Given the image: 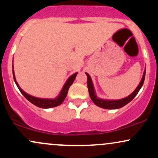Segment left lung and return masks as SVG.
I'll return each instance as SVG.
<instances>
[{
    "mask_svg": "<svg viewBox=\"0 0 158 158\" xmlns=\"http://www.w3.org/2000/svg\"><path fill=\"white\" fill-rule=\"evenodd\" d=\"M86 73L87 77H88L87 85H88V92H89L90 97L91 98L92 101L94 102V104L97 105V106L100 107V108H105V109H117V108H122V107L125 106L126 105L128 104V102H131L132 99L135 97V96L138 94L139 90H140L141 88H142L143 83H144L145 76H146V70H145L144 73H143L142 79H141L140 82H139V85L137 86V88H136L135 91H134L131 95L128 96V97L123 98L122 99H119V100H104V99H101L97 98L95 94L93 83H92L91 79H90L89 74L87 73Z\"/></svg>",
    "mask_w": 158,
    "mask_h": 158,
    "instance_id": "8db88e82",
    "label": "left lung"
}]
</instances>
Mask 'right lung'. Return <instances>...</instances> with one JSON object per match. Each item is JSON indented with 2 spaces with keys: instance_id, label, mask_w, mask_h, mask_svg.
Masks as SVG:
<instances>
[{
  "instance_id": "1",
  "label": "right lung",
  "mask_w": 158,
  "mask_h": 158,
  "mask_svg": "<svg viewBox=\"0 0 158 158\" xmlns=\"http://www.w3.org/2000/svg\"><path fill=\"white\" fill-rule=\"evenodd\" d=\"M12 73H13V77H14V81H15L16 85L19 88V89L21 93L23 94V97H24L28 101H30V102L32 103L33 105H35L37 107H39V108H53V107L58 106L59 105H61V103L63 102V101L64 100L65 97H66L67 94H68V90L70 88V85L73 84V82L74 81V79H76V77H77V73H74L73 75H72L69 79L67 80L66 83H65L64 87H63L62 90H61L60 94L57 98L54 99H41V98H37V97H34L32 96L29 95L28 94H27L26 92H24L23 90L21 89V88L19 87V84L17 83V81L15 80V73H14V70H12Z\"/></svg>"
}]
</instances>
